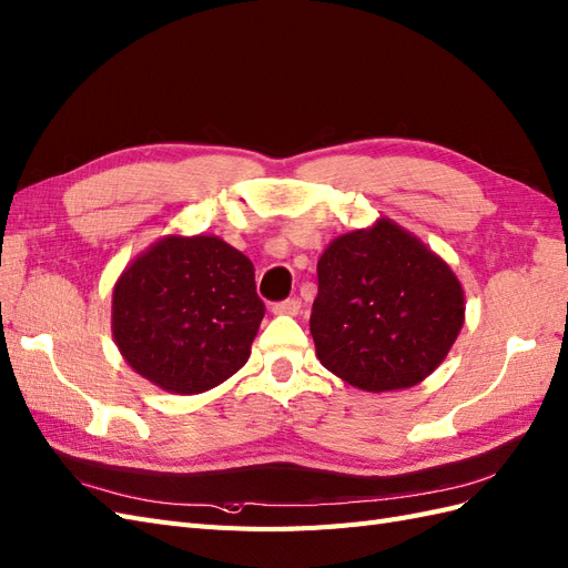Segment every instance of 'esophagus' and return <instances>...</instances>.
Segmentation results:
<instances>
[{
  "label": "esophagus",
  "instance_id": "esophagus-1",
  "mask_svg": "<svg viewBox=\"0 0 568 568\" xmlns=\"http://www.w3.org/2000/svg\"><path fill=\"white\" fill-rule=\"evenodd\" d=\"M302 310V302L297 297H290V300H283V302H275L273 304V314H281V316H297Z\"/></svg>",
  "mask_w": 568,
  "mask_h": 568
}]
</instances>
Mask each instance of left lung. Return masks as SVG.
Listing matches in <instances>:
<instances>
[{
  "label": "left lung",
  "mask_w": 568,
  "mask_h": 568,
  "mask_svg": "<svg viewBox=\"0 0 568 568\" xmlns=\"http://www.w3.org/2000/svg\"><path fill=\"white\" fill-rule=\"evenodd\" d=\"M316 271L310 318L316 356L359 390L420 383L443 364L464 326L457 275L390 219L335 237Z\"/></svg>",
  "instance_id": "left-lung-1"
}]
</instances>
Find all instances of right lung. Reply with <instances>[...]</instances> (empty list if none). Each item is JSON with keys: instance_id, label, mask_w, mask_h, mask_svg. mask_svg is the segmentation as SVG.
Returning <instances> with one entry per match:
<instances>
[{"instance_id": "right-lung-1", "label": "right lung", "mask_w": 568, "mask_h": 568, "mask_svg": "<svg viewBox=\"0 0 568 568\" xmlns=\"http://www.w3.org/2000/svg\"><path fill=\"white\" fill-rule=\"evenodd\" d=\"M266 306L250 258L216 235H166L113 285V339L135 374L197 395L247 364Z\"/></svg>"}]
</instances>
